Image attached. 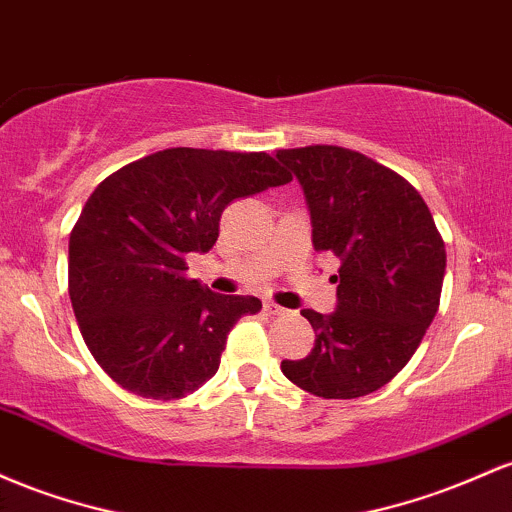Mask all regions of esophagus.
Here are the masks:
<instances>
[{
  "mask_svg": "<svg viewBox=\"0 0 512 512\" xmlns=\"http://www.w3.org/2000/svg\"><path fill=\"white\" fill-rule=\"evenodd\" d=\"M266 312L273 314V317H283V314H290L285 307H280V304H275V302H266Z\"/></svg>",
  "mask_w": 512,
  "mask_h": 512,
  "instance_id": "34e87169",
  "label": "esophagus"
}]
</instances>
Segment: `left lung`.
I'll use <instances>...</instances> for the list:
<instances>
[{"mask_svg":"<svg viewBox=\"0 0 512 512\" xmlns=\"http://www.w3.org/2000/svg\"><path fill=\"white\" fill-rule=\"evenodd\" d=\"M312 215V244L341 261L336 312L302 309L314 348L283 360L292 384L324 399H358L384 387L421 346L440 307L442 241L426 200L404 176L336 145L280 149Z\"/></svg>","mask_w":512,"mask_h":512,"instance_id":"8db88e82","label":"left lung"}]
</instances>
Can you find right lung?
<instances>
[{"label": "right lung", "mask_w": 512, "mask_h": 512, "mask_svg": "<svg viewBox=\"0 0 512 512\" xmlns=\"http://www.w3.org/2000/svg\"><path fill=\"white\" fill-rule=\"evenodd\" d=\"M292 181L271 154L171 147L125 164L70 234V300L101 370L145 399H183L220 367L227 333L261 300L215 295L186 256L212 249L232 200Z\"/></svg>", "instance_id": "right-lung-1"}]
</instances>
